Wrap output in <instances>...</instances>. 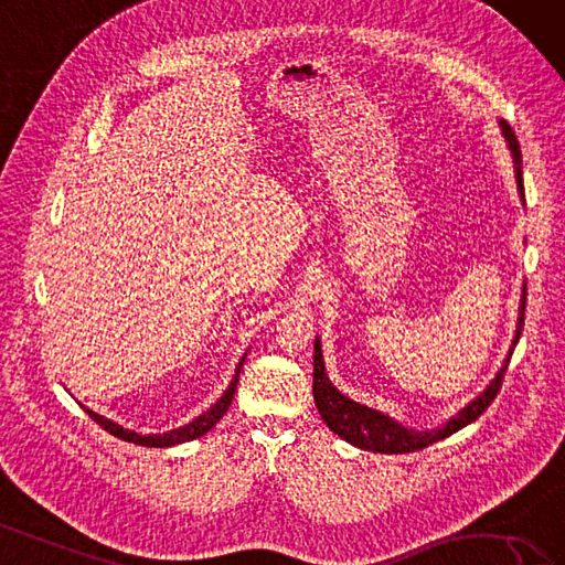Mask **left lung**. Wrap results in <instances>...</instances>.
Listing matches in <instances>:
<instances>
[{"label":"left lung","mask_w":565,"mask_h":565,"mask_svg":"<svg viewBox=\"0 0 565 565\" xmlns=\"http://www.w3.org/2000/svg\"><path fill=\"white\" fill-rule=\"evenodd\" d=\"M501 135L513 154V171H515V185H518V194L525 202V188H523V161H521V145L515 140V132L511 130V126L507 120H499ZM525 287H523V299H521V316H518V326H515V338L511 344V352L507 363L501 365V371L494 375V380L487 390H482L480 396H476L468 406H463L459 414L454 418H449L441 428L435 430H411L404 428L402 423L392 420L390 416L380 414L375 408H369L363 404H356L344 396L338 387H332L330 377L326 375V363H323V354H320V340L313 342V402L320 418L326 420L328 428L340 435L342 439H347L349 445H354L359 449L365 451H377V454H408V451H418L435 445V441L445 439L454 433H459L461 428H466L468 423H472L476 418L482 416V411L494 402V396L501 390V380H504L507 365L511 361L513 347L521 340V330H523V318H525Z\"/></svg>","instance_id":"8db88e82"}]
</instances>
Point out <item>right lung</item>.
Masks as SVG:
<instances>
[{"label":"right lung","mask_w":565,"mask_h":565,"mask_svg":"<svg viewBox=\"0 0 565 565\" xmlns=\"http://www.w3.org/2000/svg\"><path fill=\"white\" fill-rule=\"evenodd\" d=\"M242 361H245V356H242ZM242 361H239V365H237L235 377L231 380V385H227V390L223 392L221 399H218L216 404H213L209 411H204L202 416H196L192 423L182 425V428H175V430H171V433H163V435H140V433H132V430L120 428L118 423H114V420H109V418H104V416L95 414V411H89V408H85V406H83V408L87 411V416L99 425V428H104L106 433L118 437V439L132 441V445H140V447H173V445H182V441H190V439H196V437L206 435V433L213 428V425H216V423L223 418V414L227 411V406H231L233 396H235V390H237V377H239Z\"/></svg>","instance_id":"obj_1"}]
</instances>
